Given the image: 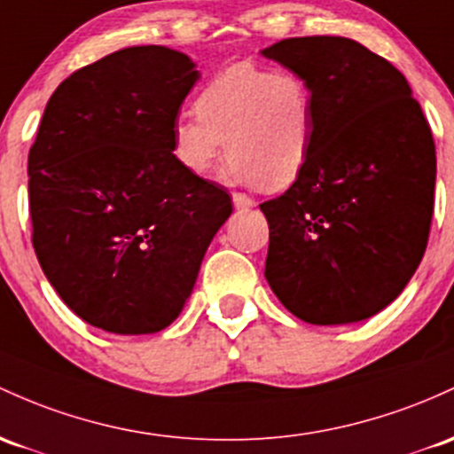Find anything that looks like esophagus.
<instances>
[{
    "label": "esophagus",
    "instance_id": "obj_1",
    "mask_svg": "<svg viewBox=\"0 0 454 454\" xmlns=\"http://www.w3.org/2000/svg\"><path fill=\"white\" fill-rule=\"evenodd\" d=\"M232 204H235V208H239V211H247V208L254 207V200L250 196H246V193H232Z\"/></svg>",
    "mask_w": 454,
    "mask_h": 454
}]
</instances>
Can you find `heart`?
Returning a JSON list of instances; mask_svg holds the SVG:
<instances>
[{
  "label": "heart",
  "instance_id": "b5f03b06",
  "mask_svg": "<svg viewBox=\"0 0 454 454\" xmlns=\"http://www.w3.org/2000/svg\"><path fill=\"white\" fill-rule=\"evenodd\" d=\"M193 114L172 127V157L192 176L215 168L222 142L223 176L239 185L284 189L310 163L315 94L291 68L231 64L204 83Z\"/></svg>",
  "mask_w": 454,
  "mask_h": 454
}]
</instances>
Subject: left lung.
Segmentation results:
<instances>
[{
	"label": "left lung",
	"instance_id": "left-lung-1",
	"mask_svg": "<svg viewBox=\"0 0 454 454\" xmlns=\"http://www.w3.org/2000/svg\"><path fill=\"white\" fill-rule=\"evenodd\" d=\"M315 94V142L303 174L261 204L265 278L312 325L377 315L425 256L435 142L398 68L342 36L286 38L262 51Z\"/></svg>",
	"mask_w": 454,
	"mask_h": 454
}]
</instances>
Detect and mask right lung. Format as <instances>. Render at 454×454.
Returning a JSON list of instances; mask_svg holds the SVG:
<instances>
[{
	"mask_svg": "<svg viewBox=\"0 0 454 454\" xmlns=\"http://www.w3.org/2000/svg\"><path fill=\"white\" fill-rule=\"evenodd\" d=\"M196 79L185 53L129 47L74 71L44 107L27 157L32 246L90 325H170L232 213L226 189L172 157V127Z\"/></svg>",
	"mask_w": 454,
	"mask_h": 454,
	"instance_id": "add662e5",
	"label": "right lung"
}]
</instances>
